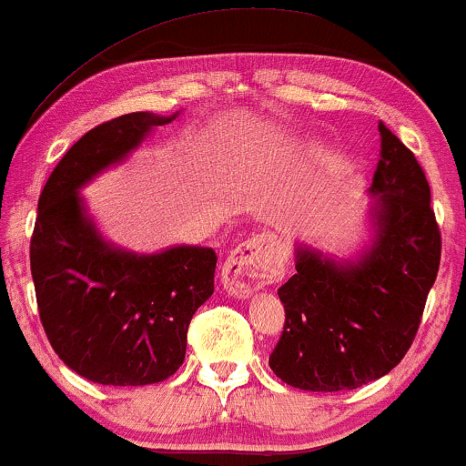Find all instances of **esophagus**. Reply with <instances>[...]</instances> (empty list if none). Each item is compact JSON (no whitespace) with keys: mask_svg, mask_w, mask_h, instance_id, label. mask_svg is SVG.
Returning a JSON list of instances; mask_svg holds the SVG:
<instances>
[{"mask_svg":"<svg viewBox=\"0 0 466 466\" xmlns=\"http://www.w3.org/2000/svg\"><path fill=\"white\" fill-rule=\"evenodd\" d=\"M282 267L278 244L271 235L246 239L222 265V284L233 297H250L254 290L271 284Z\"/></svg>","mask_w":466,"mask_h":466,"instance_id":"esophagus-1","label":"esophagus"}]
</instances>
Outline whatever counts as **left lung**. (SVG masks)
<instances>
[{
	"mask_svg": "<svg viewBox=\"0 0 466 466\" xmlns=\"http://www.w3.org/2000/svg\"><path fill=\"white\" fill-rule=\"evenodd\" d=\"M378 129L371 246L343 263L299 246L297 273L278 290L286 320L269 367L292 388L354 390L392 371L435 284L441 231L431 187L413 152L384 123Z\"/></svg>",
	"mask_w": 466,
	"mask_h": 466,
	"instance_id": "8db88e82",
	"label": "left lung"
}]
</instances>
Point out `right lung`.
<instances>
[{
  "label": "right lung",
  "instance_id": "right-lung-1",
  "mask_svg": "<svg viewBox=\"0 0 466 466\" xmlns=\"http://www.w3.org/2000/svg\"><path fill=\"white\" fill-rule=\"evenodd\" d=\"M176 116L131 112L97 125L63 155L37 201L29 258L42 327L59 359L95 384L146 386L174 375L188 324L214 292L212 248L120 250L101 238L80 197Z\"/></svg>",
  "mask_w": 466,
  "mask_h": 466
}]
</instances>
